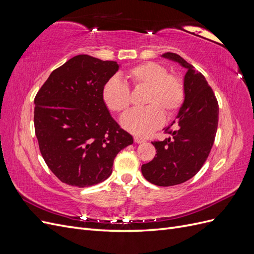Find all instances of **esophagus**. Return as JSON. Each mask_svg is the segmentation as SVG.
I'll return each instance as SVG.
<instances>
[{
	"mask_svg": "<svg viewBox=\"0 0 254 254\" xmlns=\"http://www.w3.org/2000/svg\"><path fill=\"white\" fill-rule=\"evenodd\" d=\"M145 140L142 139V137H139V136H134V143L136 144H141V143H144Z\"/></svg>",
	"mask_w": 254,
	"mask_h": 254,
	"instance_id": "1",
	"label": "esophagus"
}]
</instances>
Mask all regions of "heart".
<instances>
[{
    "label": "heart",
    "instance_id": "obj_1",
    "mask_svg": "<svg viewBox=\"0 0 254 254\" xmlns=\"http://www.w3.org/2000/svg\"><path fill=\"white\" fill-rule=\"evenodd\" d=\"M126 76L135 88H148L144 102L148 106L125 113L121 125L135 135L147 136L163 125L164 113L172 117L181 108L186 96L183 81L157 63L135 65L127 71ZM102 96L108 109L114 112H124L131 103L129 87L119 77L106 81Z\"/></svg>",
    "mask_w": 254,
    "mask_h": 254
}]
</instances>
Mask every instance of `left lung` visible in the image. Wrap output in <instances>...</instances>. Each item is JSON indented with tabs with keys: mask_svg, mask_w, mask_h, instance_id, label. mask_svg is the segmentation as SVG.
Returning a JSON list of instances; mask_svg holds the SVG:
<instances>
[{
	"mask_svg": "<svg viewBox=\"0 0 254 254\" xmlns=\"http://www.w3.org/2000/svg\"><path fill=\"white\" fill-rule=\"evenodd\" d=\"M163 58L187 68L184 101L176 120L166 130L171 136L152 142L157 149L149 163L142 165L144 178L159 187H172L194 177L206 161L218 125V103L204 76L178 54L165 53Z\"/></svg>",
	"mask_w": 254,
	"mask_h": 254,
	"instance_id": "obj_1",
	"label": "left lung"
}]
</instances>
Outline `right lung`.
<instances>
[{"label": "right lung", "mask_w": 254, "mask_h": 254, "mask_svg": "<svg viewBox=\"0 0 254 254\" xmlns=\"http://www.w3.org/2000/svg\"><path fill=\"white\" fill-rule=\"evenodd\" d=\"M117 61L77 55L53 71L35 97V132L41 155L57 178L87 188L105 181L114 158L133 143L103 101Z\"/></svg>", "instance_id": "add662e5"}]
</instances>
